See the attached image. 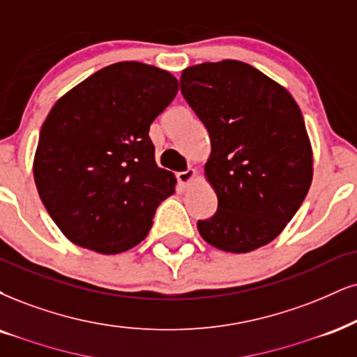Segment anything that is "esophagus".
<instances>
[{
  "instance_id": "1",
  "label": "esophagus",
  "mask_w": 357,
  "mask_h": 357,
  "mask_svg": "<svg viewBox=\"0 0 357 357\" xmlns=\"http://www.w3.org/2000/svg\"><path fill=\"white\" fill-rule=\"evenodd\" d=\"M195 175H197V170L195 169H188L185 172H178V174H177L178 185L183 187V188L188 187L192 183V180L195 178Z\"/></svg>"
}]
</instances>
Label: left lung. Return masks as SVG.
I'll return each instance as SVG.
<instances>
[{
  "label": "left lung",
  "mask_w": 357,
  "mask_h": 357,
  "mask_svg": "<svg viewBox=\"0 0 357 357\" xmlns=\"http://www.w3.org/2000/svg\"><path fill=\"white\" fill-rule=\"evenodd\" d=\"M180 91L206 127V180L218 197L199 220L202 238L230 253L270 243L294 217L313 180V152L296 100L241 61L187 68Z\"/></svg>",
  "instance_id": "obj_1"
}]
</instances>
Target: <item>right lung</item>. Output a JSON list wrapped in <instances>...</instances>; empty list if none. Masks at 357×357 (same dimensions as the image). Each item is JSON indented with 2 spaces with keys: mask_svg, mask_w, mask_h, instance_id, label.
<instances>
[{
  "mask_svg": "<svg viewBox=\"0 0 357 357\" xmlns=\"http://www.w3.org/2000/svg\"><path fill=\"white\" fill-rule=\"evenodd\" d=\"M178 81L126 61L64 94L41 127L34 182L47 213L73 243L102 255L139 245L175 177L155 164L149 129Z\"/></svg>",
  "mask_w": 357,
  "mask_h": 357,
  "instance_id": "right-lung-1",
  "label": "right lung"
}]
</instances>
